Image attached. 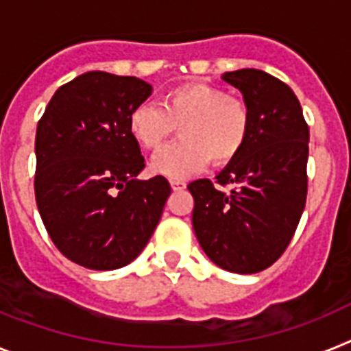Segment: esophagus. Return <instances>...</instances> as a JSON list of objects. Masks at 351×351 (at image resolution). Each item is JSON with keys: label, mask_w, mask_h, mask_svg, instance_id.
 <instances>
[{"label": "esophagus", "mask_w": 351, "mask_h": 351, "mask_svg": "<svg viewBox=\"0 0 351 351\" xmlns=\"http://www.w3.org/2000/svg\"><path fill=\"white\" fill-rule=\"evenodd\" d=\"M169 184H171V189L176 191V193H178V191L185 189V182H182V180H171Z\"/></svg>", "instance_id": "34e87169"}]
</instances>
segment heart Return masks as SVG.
I'll use <instances>...</instances> for the list:
<instances>
[{"label": "heart", "mask_w": 351, "mask_h": 351, "mask_svg": "<svg viewBox=\"0 0 351 351\" xmlns=\"http://www.w3.org/2000/svg\"><path fill=\"white\" fill-rule=\"evenodd\" d=\"M180 126L182 141L162 148L152 158V171L184 180L205 169L210 160L225 166L243 152L252 132L246 103L228 98L208 84H184L162 96L160 107L141 103L128 116V130L144 149H158Z\"/></svg>", "instance_id": "heart-1"}]
</instances>
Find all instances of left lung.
<instances>
[{
	"label": "left lung",
	"mask_w": 351,
	"mask_h": 351,
	"mask_svg": "<svg viewBox=\"0 0 351 351\" xmlns=\"http://www.w3.org/2000/svg\"><path fill=\"white\" fill-rule=\"evenodd\" d=\"M252 114L243 152L216 176L187 185L193 228L221 269L252 275L269 267L293 239L307 199L308 126L289 85L261 69L225 73Z\"/></svg>",
	"instance_id": "8db88e82"
}]
</instances>
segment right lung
I'll list each match as a JSON object with an SVG mask.
<instances>
[{
	"instance_id": "obj_1",
	"label": "right lung",
	"mask_w": 351,
	"mask_h": 351,
	"mask_svg": "<svg viewBox=\"0 0 351 351\" xmlns=\"http://www.w3.org/2000/svg\"><path fill=\"white\" fill-rule=\"evenodd\" d=\"M135 76L89 71L62 85L35 135V199L69 261L110 271L137 258L171 194L164 176L139 180L144 157L128 116L152 96Z\"/></svg>"
}]
</instances>
